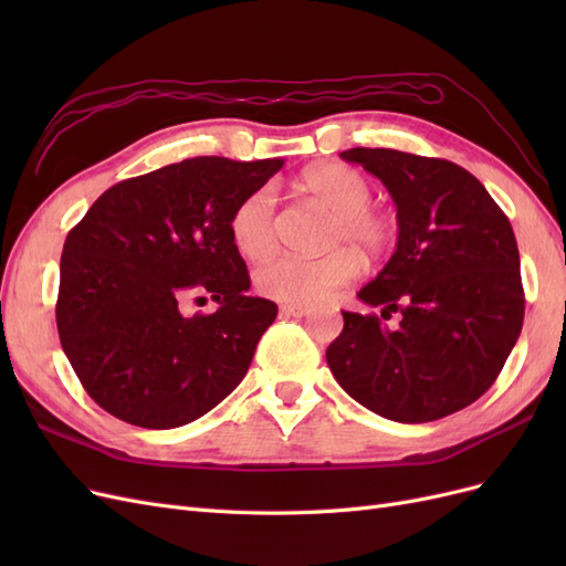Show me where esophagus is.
Returning a JSON list of instances; mask_svg holds the SVG:
<instances>
[{
    "mask_svg": "<svg viewBox=\"0 0 566 566\" xmlns=\"http://www.w3.org/2000/svg\"><path fill=\"white\" fill-rule=\"evenodd\" d=\"M281 312H283L285 316L302 318V316L310 314L312 310H310V306H304V304H283V306H281Z\"/></svg>",
    "mask_w": 566,
    "mask_h": 566,
    "instance_id": "esophagus-1",
    "label": "esophagus"
}]
</instances>
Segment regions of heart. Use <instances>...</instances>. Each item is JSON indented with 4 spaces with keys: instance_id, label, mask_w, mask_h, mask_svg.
Masks as SVG:
<instances>
[{
    "instance_id": "1",
    "label": "heart",
    "mask_w": 566,
    "mask_h": 566,
    "mask_svg": "<svg viewBox=\"0 0 566 566\" xmlns=\"http://www.w3.org/2000/svg\"><path fill=\"white\" fill-rule=\"evenodd\" d=\"M302 188L333 219L325 229V245L335 248L321 256L285 254L256 271L254 283L262 295L287 304H314L354 281L361 260L352 244L368 256H380L394 243V221L370 205L373 186L342 163H321L304 172ZM279 200L271 186L252 191L231 214V241L245 260L260 262L279 248Z\"/></svg>"
}]
</instances>
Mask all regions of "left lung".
I'll use <instances>...</instances> for the list:
<instances>
[{
    "mask_svg": "<svg viewBox=\"0 0 566 566\" xmlns=\"http://www.w3.org/2000/svg\"><path fill=\"white\" fill-rule=\"evenodd\" d=\"M342 160L378 177L397 205V250L358 300L399 312H342L325 352L339 387L394 422H432L495 382L524 321L520 250L503 210L468 169L391 148Z\"/></svg>",
    "mask_w": 566,
    "mask_h": 566,
    "instance_id": "obj_1",
    "label": "left lung"
}]
</instances>
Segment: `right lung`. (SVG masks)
<instances>
[{"instance_id": "add662e5", "label": "right lung", "mask_w": 566, "mask_h": 566, "mask_svg": "<svg viewBox=\"0 0 566 566\" xmlns=\"http://www.w3.org/2000/svg\"><path fill=\"white\" fill-rule=\"evenodd\" d=\"M283 167L202 156L119 181L67 233L56 325L90 397L146 430L198 420L241 385L279 314L250 297L231 214ZM210 292L214 315L180 304Z\"/></svg>"}]
</instances>
